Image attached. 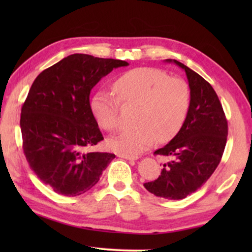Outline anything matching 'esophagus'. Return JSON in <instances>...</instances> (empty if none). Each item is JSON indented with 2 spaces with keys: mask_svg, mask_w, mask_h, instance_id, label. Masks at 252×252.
<instances>
[{
  "mask_svg": "<svg viewBox=\"0 0 252 252\" xmlns=\"http://www.w3.org/2000/svg\"><path fill=\"white\" fill-rule=\"evenodd\" d=\"M118 156L122 158H125V159H127V160H136L137 158H139L137 156H129V155H122V154L118 155Z\"/></svg>",
  "mask_w": 252,
  "mask_h": 252,
  "instance_id": "obj_1",
  "label": "esophagus"
}]
</instances>
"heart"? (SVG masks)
Masks as SVG:
<instances>
[{
  "label": "heart",
  "instance_id": "obj_1",
  "mask_svg": "<svg viewBox=\"0 0 252 252\" xmlns=\"http://www.w3.org/2000/svg\"><path fill=\"white\" fill-rule=\"evenodd\" d=\"M115 96L97 92L91 98V109L97 124L106 130L119 127V109L123 104H137V127L109 140L110 149L122 155L136 156L158 141L173 137L190 108L191 93L187 81L168 77L154 67H136L113 81Z\"/></svg>",
  "mask_w": 252,
  "mask_h": 252
}]
</instances>
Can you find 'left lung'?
<instances>
[{"label": "left lung", "mask_w": 252, "mask_h": 252, "mask_svg": "<svg viewBox=\"0 0 252 252\" xmlns=\"http://www.w3.org/2000/svg\"><path fill=\"white\" fill-rule=\"evenodd\" d=\"M191 93L190 108L184 125L166 146L155 155L166 157L156 180L146 182L151 194L167 199H182L201 188L221 160L228 125L218 95L205 79L185 64Z\"/></svg>", "instance_id": "left-lung-1"}]
</instances>
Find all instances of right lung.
Segmentation results:
<instances>
[{
    "instance_id": "add662e5",
    "label": "right lung",
    "mask_w": 252,
    "mask_h": 252,
    "mask_svg": "<svg viewBox=\"0 0 252 252\" xmlns=\"http://www.w3.org/2000/svg\"><path fill=\"white\" fill-rule=\"evenodd\" d=\"M125 61L73 54L37 75L22 106L23 150L44 185L64 196H78L97 184L116 156L89 153L103 140L93 116V87Z\"/></svg>"
}]
</instances>
